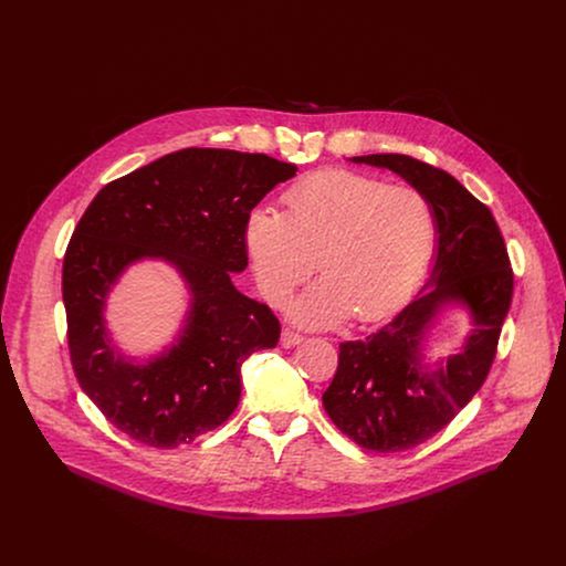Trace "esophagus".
Returning <instances> with one entry per match:
<instances>
[{"instance_id":"1","label":"esophagus","mask_w":566,"mask_h":566,"mask_svg":"<svg viewBox=\"0 0 566 566\" xmlns=\"http://www.w3.org/2000/svg\"><path fill=\"white\" fill-rule=\"evenodd\" d=\"M280 340H282V345H284V347H295V345H300V343L304 340V337H302L300 333L291 331V328H284V331H282V337H280Z\"/></svg>"}]
</instances>
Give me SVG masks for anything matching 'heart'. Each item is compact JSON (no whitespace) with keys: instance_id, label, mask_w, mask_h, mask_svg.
Masks as SVG:
<instances>
[{"instance_id":"1","label":"heart","mask_w":566,"mask_h":566,"mask_svg":"<svg viewBox=\"0 0 566 566\" xmlns=\"http://www.w3.org/2000/svg\"><path fill=\"white\" fill-rule=\"evenodd\" d=\"M286 212L255 208L244 221L253 275L280 304L311 271H322L289 304L306 328H333L349 315L376 322L394 311L422 277L438 217L416 188L352 170H322L295 181L282 197Z\"/></svg>"}]
</instances>
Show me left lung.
Here are the masks:
<instances>
[{"instance_id":"obj_1","label":"left lung","mask_w":566,"mask_h":566,"mask_svg":"<svg viewBox=\"0 0 566 566\" xmlns=\"http://www.w3.org/2000/svg\"><path fill=\"white\" fill-rule=\"evenodd\" d=\"M349 161L400 175L438 217L427 284L382 328L340 343L337 374L322 396L331 420L358 447L409 451L440 433L483 385L512 304L514 275L492 212L449 172L394 153ZM449 307L463 310L471 328L451 357L431 364L423 345Z\"/></svg>"}]
</instances>
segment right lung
<instances>
[{"mask_svg": "<svg viewBox=\"0 0 566 566\" xmlns=\"http://www.w3.org/2000/svg\"><path fill=\"white\" fill-rule=\"evenodd\" d=\"M295 172L262 153L184 148L107 184L90 203L63 260L67 340L81 389L117 431L175 449L233 413L242 363L280 340L269 306L231 282L249 262L244 221ZM142 259L170 263L191 293L180 335L144 361L116 347L104 317L114 284Z\"/></svg>", "mask_w": 566, "mask_h": 566, "instance_id": "right-lung-1", "label": "right lung"}]
</instances>
